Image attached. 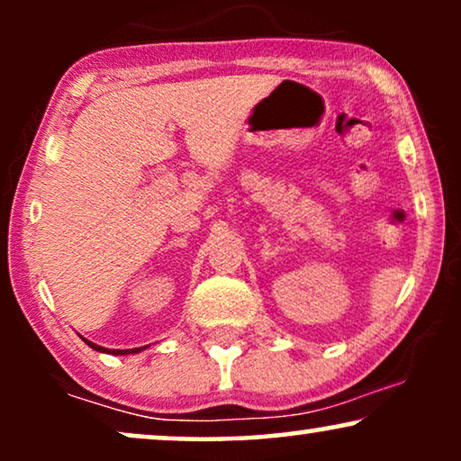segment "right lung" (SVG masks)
I'll return each instance as SVG.
<instances>
[{"instance_id": "obj_1", "label": "right lung", "mask_w": 461, "mask_h": 461, "mask_svg": "<svg viewBox=\"0 0 461 461\" xmlns=\"http://www.w3.org/2000/svg\"><path fill=\"white\" fill-rule=\"evenodd\" d=\"M84 339V342L90 346V348H94V350H98V352H106V355H117V357H122V355H138V352L140 350H144V348H149V346H140V348H128V350H115V348H104V346H98V344H94V342H90V339H86V338H81Z\"/></svg>"}]
</instances>
